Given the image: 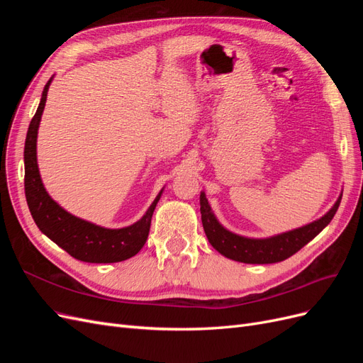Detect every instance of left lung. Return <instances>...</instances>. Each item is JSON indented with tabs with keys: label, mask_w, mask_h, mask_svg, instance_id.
<instances>
[{
	"label": "left lung",
	"mask_w": 363,
	"mask_h": 363,
	"mask_svg": "<svg viewBox=\"0 0 363 363\" xmlns=\"http://www.w3.org/2000/svg\"><path fill=\"white\" fill-rule=\"evenodd\" d=\"M340 199H342V194L339 195V199L332 206L330 211L311 224L289 230V232L280 235L256 239L240 236L227 230L216 219L203 191L200 194L201 223L208 242L227 259L242 263H259V265H263V263H277L295 255L307 242H311L318 233L323 232V228H325L333 219L340 204Z\"/></svg>",
	"instance_id": "obj_1"
}]
</instances>
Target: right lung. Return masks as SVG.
Masks as SVG:
<instances>
[{
    "label": "right lung",
    "mask_w": 363,
    "mask_h": 363,
    "mask_svg": "<svg viewBox=\"0 0 363 363\" xmlns=\"http://www.w3.org/2000/svg\"><path fill=\"white\" fill-rule=\"evenodd\" d=\"M51 82L52 77L43 87L39 107L28 125L26 138L24 186L30 213L43 235L48 236L68 255L82 262L115 263L133 257L147 242L152 212L160 200L163 189L139 221L123 228L96 225L86 219L74 216L54 201L42 183L36 156L38 130Z\"/></svg>",
    "instance_id": "add662e5"
}]
</instances>
